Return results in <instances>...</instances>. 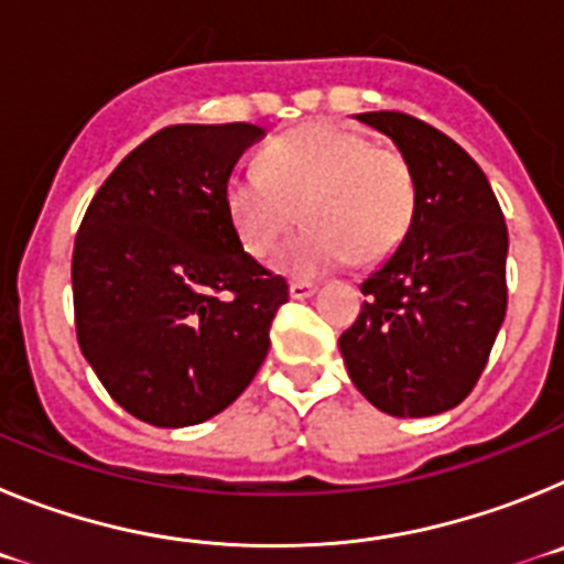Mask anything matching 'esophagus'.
<instances>
[{"mask_svg": "<svg viewBox=\"0 0 564 564\" xmlns=\"http://www.w3.org/2000/svg\"><path fill=\"white\" fill-rule=\"evenodd\" d=\"M316 288H318L316 282H307V279H293L288 291H291V299H307L316 293Z\"/></svg>", "mask_w": 564, "mask_h": 564, "instance_id": "obj_1", "label": "esophagus"}]
</instances>
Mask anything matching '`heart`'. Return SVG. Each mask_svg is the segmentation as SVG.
Masks as SVG:
<instances>
[{"label": "heart", "instance_id": "1", "mask_svg": "<svg viewBox=\"0 0 564 564\" xmlns=\"http://www.w3.org/2000/svg\"><path fill=\"white\" fill-rule=\"evenodd\" d=\"M299 206L307 226L279 253V265L299 276L352 257L367 265L395 251L410 231L415 177L398 149L313 121L268 143L262 169H237L226 181L228 220L257 259L299 220Z\"/></svg>", "mask_w": 564, "mask_h": 564}]
</instances>
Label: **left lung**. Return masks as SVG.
Wrapping results in <instances>:
<instances>
[{"label":"left lung","instance_id":"8db88e82","mask_svg":"<svg viewBox=\"0 0 564 564\" xmlns=\"http://www.w3.org/2000/svg\"><path fill=\"white\" fill-rule=\"evenodd\" d=\"M356 118L406 158L415 214L401 246L361 282L367 302L338 350L372 406L441 415L475 390L506 318L508 228L482 169L452 138L403 112Z\"/></svg>","mask_w":564,"mask_h":564}]
</instances>
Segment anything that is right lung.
I'll return each mask as SVG.
<instances>
[{"instance_id": "obj_1", "label": "right lung", "mask_w": 564, "mask_h": 564, "mask_svg": "<svg viewBox=\"0 0 564 564\" xmlns=\"http://www.w3.org/2000/svg\"><path fill=\"white\" fill-rule=\"evenodd\" d=\"M265 129L177 123L118 163L73 251L78 347L104 390L152 426H194L242 395L288 282L242 248L226 181Z\"/></svg>"}]
</instances>
